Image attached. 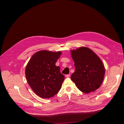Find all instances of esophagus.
<instances>
[{
    "label": "esophagus",
    "instance_id": "1",
    "mask_svg": "<svg viewBox=\"0 0 124 124\" xmlns=\"http://www.w3.org/2000/svg\"><path fill=\"white\" fill-rule=\"evenodd\" d=\"M70 74H67V75H65V76H66V77H70Z\"/></svg>",
    "mask_w": 124,
    "mask_h": 124
}]
</instances>
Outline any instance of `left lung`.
I'll use <instances>...</instances> for the list:
<instances>
[{
	"mask_svg": "<svg viewBox=\"0 0 124 124\" xmlns=\"http://www.w3.org/2000/svg\"><path fill=\"white\" fill-rule=\"evenodd\" d=\"M71 55L75 67L71 80L82 92H94L101 86L105 74V68L101 59L86 47L71 50Z\"/></svg>",
	"mask_w": 124,
	"mask_h": 124,
	"instance_id": "obj_1",
	"label": "left lung"
}]
</instances>
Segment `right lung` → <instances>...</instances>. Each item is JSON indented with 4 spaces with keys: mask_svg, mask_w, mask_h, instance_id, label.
<instances>
[{
    "mask_svg": "<svg viewBox=\"0 0 124 124\" xmlns=\"http://www.w3.org/2000/svg\"><path fill=\"white\" fill-rule=\"evenodd\" d=\"M62 52L41 50L35 53L28 62L25 70L26 79L31 88L38 96L49 99L61 88L64 76L56 62Z\"/></svg>",
    "mask_w": 124,
    "mask_h": 124,
    "instance_id": "add662e5",
    "label": "right lung"
}]
</instances>
